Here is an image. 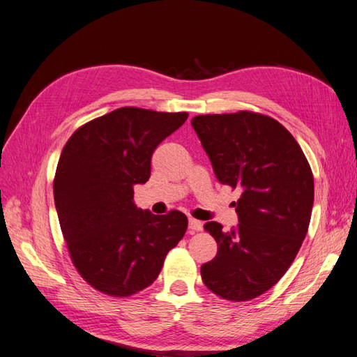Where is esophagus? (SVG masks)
I'll list each match as a JSON object with an SVG mask.
<instances>
[{
	"instance_id": "obj_1",
	"label": "esophagus",
	"mask_w": 357,
	"mask_h": 357,
	"mask_svg": "<svg viewBox=\"0 0 357 357\" xmlns=\"http://www.w3.org/2000/svg\"><path fill=\"white\" fill-rule=\"evenodd\" d=\"M202 226H204V223L196 220V218H193V217L188 218V232L190 234H195V232L202 231Z\"/></svg>"
}]
</instances>
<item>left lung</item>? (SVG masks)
I'll return each instance as SVG.
<instances>
[{
  "label": "left lung",
  "mask_w": 357,
  "mask_h": 357,
  "mask_svg": "<svg viewBox=\"0 0 357 357\" xmlns=\"http://www.w3.org/2000/svg\"><path fill=\"white\" fill-rule=\"evenodd\" d=\"M191 126L217 179L241 191L236 229L223 231L217 222L204 226L218 250L200 268L202 280L225 300L257 298L287 273L307 234L312 170L294 137L270 116L200 114Z\"/></svg>",
  "instance_id": "obj_1"
}]
</instances>
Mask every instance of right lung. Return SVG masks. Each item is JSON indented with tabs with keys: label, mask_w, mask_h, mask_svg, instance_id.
I'll return each instance as SVG.
<instances>
[{
	"label": "right lung",
	"mask_w": 357,
	"mask_h": 357,
	"mask_svg": "<svg viewBox=\"0 0 357 357\" xmlns=\"http://www.w3.org/2000/svg\"><path fill=\"white\" fill-rule=\"evenodd\" d=\"M187 117L122 107L79 126L61 151L54 176L61 232L79 276L107 296L148 288L187 231L181 211L155 215L134 204L153 151Z\"/></svg>",
	"instance_id": "1"
}]
</instances>
